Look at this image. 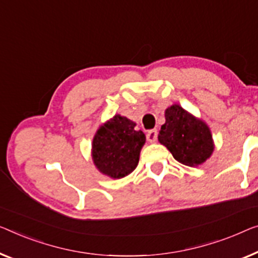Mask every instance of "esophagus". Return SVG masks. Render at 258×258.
I'll return each mask as SVG.
<instances>
[{
    "label": "esophagus",
    "instance_id": "esophagus-1",
    "mask_svg": "<svg viewBox=\"0 0 258 258\" xmlns=\"http://www.w3.org/2000/svg\"><path fill=\"white\" fill-rule=\"evenodd\" d=\"M156 139H157V130L156 128L149 130L147 133V140L149 142H155Z\"/></svg>",
    "mask_w": 258,
    "mask_h": 258
}]
</instances>
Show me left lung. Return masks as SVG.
I'll return each mask as SVG.
<instances>
[{"label": "left lung", "instance_id": "1", "mask_svg": "<svg viewBox=\"0 0 258 258\" xmlns=\"http://www.w3.org/2000/svg\"><path fill=\"white\" fill-rule=\"evenodd\" d=\"M159 141L175 160L190 167L205 162L213 152L207 125L176 104L166 110V122L161 127Z\"/></svg>", "mask_w": 258, "mask_h": 258}]
</instances>
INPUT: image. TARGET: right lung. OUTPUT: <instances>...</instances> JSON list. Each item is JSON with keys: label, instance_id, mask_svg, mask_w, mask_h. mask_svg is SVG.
<instances>
[{"label": "right lung", "instance_id": "obj_1", "mask_svg": "<svg viewBox=\"0 0 258 258\" xmlns=\"http://www.w3.org/2000/svg\"><path fill=\"white\" fill-rule=\"evenodd\" d=\"M134 127L136 122L119 114L101 126L92 141V160L99 171L122 178L136 169L146 137Z\"/></svg>", "mask_w": 258, "mask_h": 258}]
</instances>
